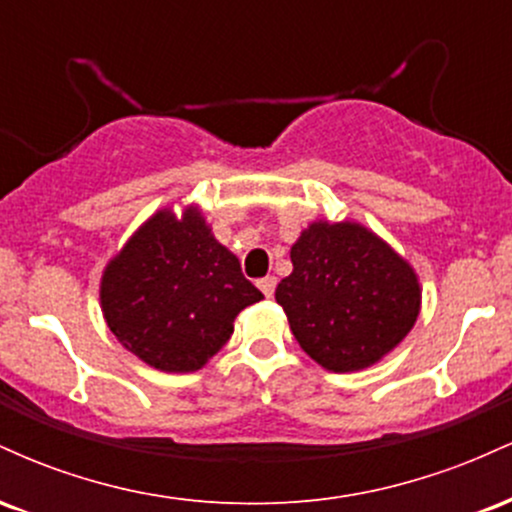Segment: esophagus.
I'll return each mask as SVG.
<instances>
[{"label":"esophagus","instance_id":"1","mask_svg":"<svg viewBox=\"0 0 512 512\" xmlns=\"http://www.w3.org/2000/svg\"><path fill=\"white\" fill-rule=\"evenodd\" d=\"M257 286H260V291L264 293V296L272 298L274 289H276V276H262V279L257 281Z\"/></svg>","mask_w":512,"mask_h":512}]
</instances>
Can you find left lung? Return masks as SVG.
<instances>
[{
	"instance_id": "1",
	"label": "left lung",
	"mask_w": 512,
	"mask_h": 512,
	"mask_svg": "<svg viewBox=\"0 0 512 512\" xmlns=\"http://www.w3.org/2000/svg\"><path fill=\"white\" fill-rule=\"evenodd\" d=\"M291 262L276 303L301 349L325 370L373 366L419 317L414 267L361 223L313 221L293 243Z\"/></svg>"
}]
</instances>
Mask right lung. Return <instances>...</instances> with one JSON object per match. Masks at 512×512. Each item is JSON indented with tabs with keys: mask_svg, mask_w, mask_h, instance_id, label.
<instances>
[{
	"mask_svg": "<svg viewBox=\"0 0 512 512\" xmlns=\"http://www.w3.org/2000/svg\"><path fill=\"white\" fill-rule=\"evenodd\" d=\"M202 211L146 219L105 264L101 310L117 342L163 373L199 370L231 339L233 320L262 301Z\"/></svg>",
	"mask_w": 512,
	"mask_h": 512,
	"instance_id": "1",
	"label": "right lung"
}]
</instances>
